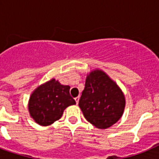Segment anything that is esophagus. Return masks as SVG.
<instances>
[{
    "label": "esophagus",
    "mask_w": 159,
    "mask_h": 159,
    "mask_svg": "<svg viewBox=\"0 0 159 159\" xmlns=\"http://www.w3.org/2000/svg\"><path fill=\"white\" fill-rule=\"evenodd\" d=\"M79 99H80V97H79V96H78V97H76V98H75V101H76V103H77V104H78V102H79Z\"/></svg>",
    "instance_id": "34e87169"
}]
</instances>
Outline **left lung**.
Returning <instances> with one entry per match:
<instances>
[{"label":"left lung","mask_w":159,"mask_h":159,"mask_svg":"<svg viewBox=\"0 0 159 159\" xmlns=\"http://www.w3.org/2000/svg\"><path fill=\"white\" fill-rule=\"evenodd\" d=\"M78 106L88 122L97 129H107L123 116L125 97L117 83L97 68L87 74Z\"/></svg>","instance_id":"obj_1"}]
</instances>
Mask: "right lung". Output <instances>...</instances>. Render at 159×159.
Masks as SVG:
<instances>
[{
	"mask_svg": "<svg viewBox=\"0 0 159 159\" xmlns=\"http://www.w3.org/2000/svg\"><path fill=\"white\" fill-rule=\"evenodd\" d=\"M69 90V86L62 85L55 78L39 86L29 100L28 110L31 118L42 126L50 125L58 120L67 106L76 104Z\"/></svg>",
	"mask_w": 159,
	"mask_h": 159,
	"instance_id": "obj_1",
	"label": "right lung"
}]
</instances>
